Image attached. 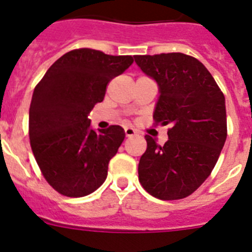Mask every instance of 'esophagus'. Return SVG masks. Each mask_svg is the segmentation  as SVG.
I'll use <instances>...</instances> for the list:
<instances>
[{
  "label": "esophagus",
  "instance_id": "obj_1",
  "mask_svg": "<svg viewBox=\"0 0 252 252\" xmlns=\"http://www.w3.org/2000/svg\"><path fill=\"white\" fill-rule=\"evenodd\" d=\"M135 133H136V130H133L132 127H126V128H125V135H126V137L133 136Z\"/></svg>",
  "mask_w": 252,
  "mask_h": 252
}]
</instances>
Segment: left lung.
Wrapping results in <instances>:
<instances>
[{"label":"left lung","mask_w":252,"mask_h":252,"mask_svg":"<svg viewBox=\"0 0 252 252\" xmlns=\"http://www.w3.org/2000/svg\"><path fill=\"white\" fill-rule=\"evenodd\" d=\"M135 62L159 84L155 125L170 126L162 146L145 136L140 183L158 199H182L202 186L220 158L227 137L224 95L206 66L190 55H136Z\"/></svg>","instance_id":"left-lung-1"}]
</instances>
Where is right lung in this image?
I'll return each mask as SVG.
<instances>
[{
    "mask_svg": "<svg viewBox=\"0 0 252 252\" xmlns=\"http://www.w3.org/2000/svg\"><path fill=\"white\" fill-rule=\"evenodd\" d=\"M132 63L131 55L74 49L60 57L35 87L29 111L31 150L41 174L60 194L84 197L106 180L125 131L111 125L95 132L88 113L103 101L111 79Z\"/></svg>",
    "mask_w": 252,
    "mask_h": 252,
    "instance_id": "obj_1",
    "label": "right lung"
}]
</instances>
